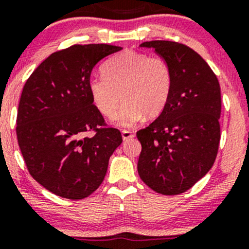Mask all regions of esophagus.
<instances>
[{"instance_id": "34e87169", "label": "esophagus", "mask_w": 249, "mask_h": 249, "mask_svg": "<svg viewBox=\"0 0 249 249\" xmlns=\"http://www.w3.org/2000/svg\"><path fill=\"white\" fill-rule=\"evenodd\" d=\"M121 134H122V139H124V141L129 140V139H132V138H134V134H133L130 130H122Z\"/></svg>"}]
</instances>
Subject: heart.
<instances>
[{"instance_id":"1","label":"heart","mask_w":249,"mask_h":249,"mask_svg":"<svg viewBox=\"0 0 249 249\" xmlns=\"http://www.w3.org/2000/svg\"><path fill=\"white\" fill-rule=\"evenodd\" d=\"M101 77H91L89 92L97 110L113 117L124 98L125 104L114 117L115 124L132 128L143 117L158 116L165 109L172 89L167 61L146 53H120L103 66Z\"/></svg>"}]
</instances>
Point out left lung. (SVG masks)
I'll return each instance as SVG.
<instances>
[{"label":"left lung","mask_w":249,"mask_h":249,"mask_svg":"<svg viewBox=\"0 0 249 249\" xmlns=\"http://www.w3.org/2000/svg\"><path fill=\"white\" fill-rule=\"evenodd\" d=\"M140 47L167 61L172 89L156 121L136 133L142 147L139 176L158 194H183L209 172L217 156L220 84L207 61L185 45L154 40Z\"/></svg>","instance_id":"left-lung-1"}]
</instances>
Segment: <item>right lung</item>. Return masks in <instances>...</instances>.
<instances>
[{"label":"right lung","instance_id":"obj_1","mask_svg":"<svg viewBox=\"0 0 249 249\" xmlns=\"http://www.w3.org/2000/svg\"><path fill=\"white\" fill-rule=\"evenodd\" d=\"M122 47L73 45L52 53L26 82L18 103V147L40 185L68 199H83L102 184L109 158L122 142L89 92L92 69ZM95 130L92 138L82 133Z\"/></svg>","mask_w":249,"mask_h":249}]
</instances>
